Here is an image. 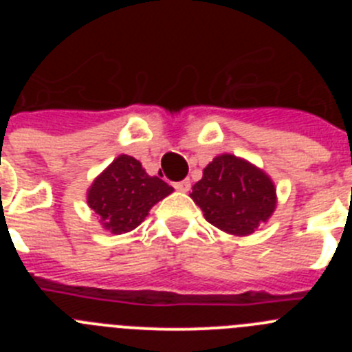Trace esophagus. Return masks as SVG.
<instances>
[{
	"label": "esophagus",
	"instance_id": "obj_1",
	"mask_svg": "<svg viewBox=\"0 0 352 352\" xmlns=\"http://www.w3.org/2000/svg\"><path fill=\"white\" fill-rule=\"evenodd\" d=\"M174 188L179 192H188V188H190V179H182V182L174 183Z\"/></svg>",
	"mask_w": 352,
	"mask_h": 352
}]
</instances>
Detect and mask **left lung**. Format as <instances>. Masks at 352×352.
<instances>
[{
    "label": "left lung",
    "mask_w": 352,
    "mask_h": 352,
    "mask_svg": "<svg viewBox=\"0 0 352 352\" xmlns=\"http://www.w3.org/2000/svg\"><path fill=\"white\" fill-rule=\"evenodd\" d=\"M190 197L208 222L234 236L257 231L276 208V188L268 174L229 153L214 157L204 167Z\"/></svg>",
    "instance_id": "1"
}]
</instances>
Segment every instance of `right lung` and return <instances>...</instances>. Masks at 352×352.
I'll use <instances>...</instances> for the list:
<instances>
[{
  "label": "right lung",
  "instance_id": "right-lung-1",
  "mask_svg": "<svg viewBox=\"0 0 352 352\" xmlns=\"http://www.w3.org/2000/svg\"><path fill=\"white\" fill-rule=\"evenodd\" d=\"M173 186L149 176L141 162L120 155L88 188V204L113 234L133 231L148 211L173 192Z\"/></svg>",
  "mask_w": 352,
  "mask_h": 352
}]
</instances>
